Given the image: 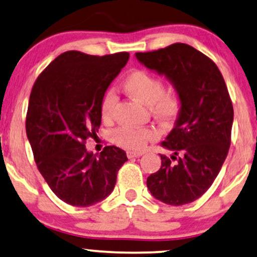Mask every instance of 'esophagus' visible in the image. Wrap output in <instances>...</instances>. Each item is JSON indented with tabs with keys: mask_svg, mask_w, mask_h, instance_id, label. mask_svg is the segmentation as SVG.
<instances>
[{
	"mask_svg": "<svg viewBox=\"0 0 257 257\" xmlns=\"http://www.w3.org/2000/svg\"><path fill=\"white\" fill-rule=\"evenodd\" d=\"M142 154H144L142 152H126V157H128L129 159L139 158V157H141Z\"/></svg>",
	"mask_w": 257,
	"mask_h": 257,
	"instance_id": "1",
	"label": "esophagus"
}]
</instances>
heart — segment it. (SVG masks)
I'll use <instances>...</instances> for the list:
<instances>
[{
	"label": "heart",
	"mask_w": 257,
	"mask_h": 257,
	"mask_svg": "<svg viewBox=\"0 0 257 257\" xmlns=\"http://www.w3.org/2000/svg\"><path fill=\"white\" fill-rule=\"evenodd\" d=\"M123 90L129 96L149 105V109L158 119L171 122L177 118L181 109V98L174 89L164 90V83L160 78L145 70H134L126 74L122 82ZM115 98L106 95L100 104V117L103 121H110L112 117ZM157 138V132L152 128H134L121 126L113 132L112 141L119 147L129 151H140L148 141Z\"/></svg>",
	"instance_id": "obj_1"
}]
</instances>
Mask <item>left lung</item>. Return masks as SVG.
Wrapping results in <instances>:
<instances>
[{"label":"left lung","instance_id":"left-lung-1","mask_svg":"<svg viewBox=\"0 0 257 257\" xmlns=\"http://www.w3.org/2000/svg\"><path fill=\"white\" fill-rule=\"evenodd\" d=\"M136 59L165 76L178 91L181 109L160 155V170L147 178L152 196L168 205L192 203L218 175L230 147L233 108L217 65L186 44L135 53Z\"/></svg>","mask_w":257,"mask_h":257}]
</instances>
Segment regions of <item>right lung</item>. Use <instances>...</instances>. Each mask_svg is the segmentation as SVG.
<instances>
[{"mask_svg":"<svg viewBox=\"0 0 257 257\" xmlns=\"http://www.w3.org/2000/svg\"><path fill=\"white\" fill-rule=\"evenodd\" d=\"M128 59V52L98 57L67 51L42 71L32 89L26 133L35 162L54 194L70 205L105 199L128 160L115 146L99 155L85 148L98 132L105 91Z\"/></svg>","mask_w":257,"mask_h":257,"instance_id":"obj_1","label":"right lung"}]
</instances>
